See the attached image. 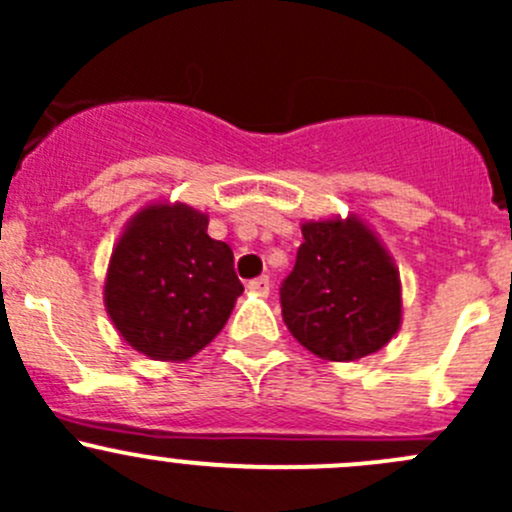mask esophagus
<instances>
[{"mask_svg": "<svg viewBox=\"0 0 512 512\" xmlns=\"http://www.w3.org/2000/svg\"><path fill=\"white\" fill-rule=\"evenodd\" d=\"M247 289H250L252 294H257V297H267V294H270V277H255V280L247 282Z\"/></svg>", "mask_w": 512, "mask_h": 512, "instance_id": "1", "label": "esophagus"}]
</instances>
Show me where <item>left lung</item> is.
<instances>
[{"label":"left lung","mask_w":512,"mask_h":512,"mask_svg":"<svg viewBox=\"0 0 512 512\" xmlns=\"http://www.w3.org/2000/svg\"><path fill=\"white\" fill-rule=\"evenodd\" d=\"M280 299L292 337L324 361L376 354L404 317L399 267L356 213L302 220V245Z\"/></svg>","instance_id":"1"}]
</instances>
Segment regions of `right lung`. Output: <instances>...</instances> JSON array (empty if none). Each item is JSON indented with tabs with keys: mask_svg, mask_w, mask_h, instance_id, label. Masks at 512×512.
Returning <instances> with one entry per match:
<instances>
[{
	"mask_svg": "<svg viewBox=\"0 0 512 512\" xmlns=\"http://www.w3.org/2000/svg\"><path fill=\"white\" fill-rule=\"evenodd\" d=\"M240 294L232 250L208 235V213L170 200L128 218L103 280V307L123 342L173 364L223 332Z\"/></svg>",
	"mask_w": 512,
	"mask_h": 512,
	"instance_id": "right-lung-1",
	"label": "right lung"
}]
</instances>
